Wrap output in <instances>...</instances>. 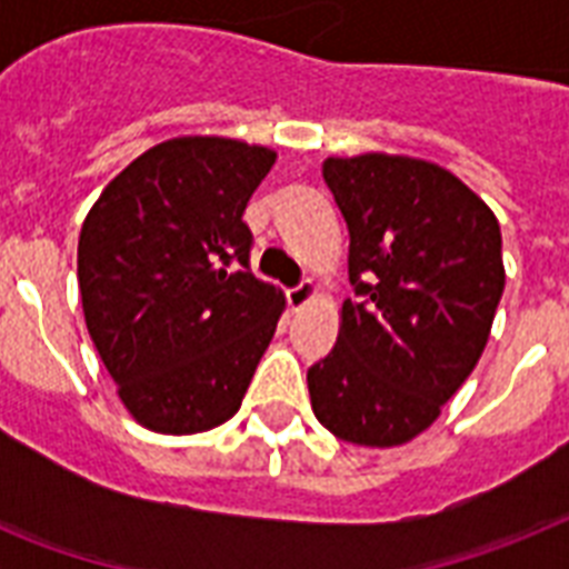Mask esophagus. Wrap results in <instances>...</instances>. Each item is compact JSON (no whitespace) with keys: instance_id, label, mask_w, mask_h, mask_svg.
Listing matches in <instances>:
<instances>
[{"instance_id":"34e87169","label":"esophagus","mask_w":569,"mask_h":569,"mask_svg":"<svg viewBox=\"0 0 569 569\" xmlns=\"http://www.w3.org/2000/svg\"><path fill=\"white\" fill-rule=\"evenodd\" d=\"M319 298V286L312 283V280H303V283H298L295 289H289L286 292V301H289V310H303L307 303H312Z\"/></svg>"}]
</instances>
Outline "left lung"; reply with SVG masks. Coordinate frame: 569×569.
Returning <instances> with one entry per match:
<instances>
[{
  "instance_id": "1",
  "label": "left lung",
  "mask_w": 569,
  "mask_h": 569,
  "mask_svg": "<svg viewBox=\"0 0 569 569\" xmlns=\"http://www.w3.org/2000/svg\"><path fill=\"white\" fill-rule=\"evenodd\" d=\"M321 177L346 218L357 298L307 372L312 413L355 446H405L485 355L505 289L499 221L467 182L413 156H328Z\"/></svg>"
}]
</instances>
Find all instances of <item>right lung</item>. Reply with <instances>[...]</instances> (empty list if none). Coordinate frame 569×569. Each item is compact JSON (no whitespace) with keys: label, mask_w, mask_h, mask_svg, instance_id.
<instances>
[{"label":"right lung","mask_w":569,"mask_h":569,"mask_svg":"<svg viewBox=\"0 0 569 569\" xmlns=\"http://www.w3.org/2000/svg\"><path fill=\"white\" fill-rule=\"evenodd\" d=\"M274 162L271 147L239 138H171L129 162L84 214V325L120 405L147 431L182 437L232 419L274 337L283 292L248 271L241 221Z\"/></svg>","instance_id":"obj_1"}]
</instances>
